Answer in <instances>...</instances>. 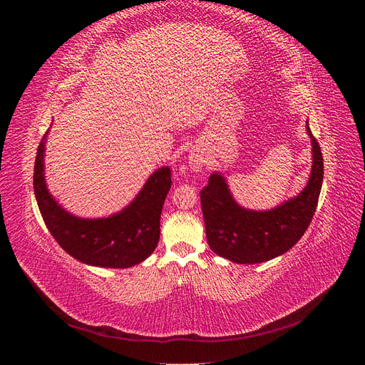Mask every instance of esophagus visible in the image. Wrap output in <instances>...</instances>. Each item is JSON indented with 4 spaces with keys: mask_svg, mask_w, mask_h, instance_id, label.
Listing matches in <instances>:
<instances>
[{
    "mask_svg": "<svg viewBox=\"0 0 365 365\" xmlns=\"http://www.w3.org/2000/svg\"><path fill=\"white\" fill-rule=\"evenodd\" d=\"M189 164H190V169L197 172L200 169H202V165L205 164L204 155L200 150H193L189 157Z\"/></svg>",
    "mask_w": 365,
    "mask_h": 365,
    "instance_id": "1",
    "label": "esophagus"
}]
</instances>
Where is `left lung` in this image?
I'll return each mask as SVG.
<instances>
[{
    "label": "left lung",
    "mask_w": 365,
    "mask_h": 365,
    "mask_svg": "<svg viewBox=\"0 0 365 365\" xmlns=\"http://www.w3.org/2000/svg\"><path fill=\"white\" fill-rule=\"evenodd\" d=\"M312 143V170L303 192L282 205L256 212L240 207L219 172L210 175L201 190V207L210 248L235 263H260L282 256L302 239L314 217L322 192L324 164L319 145Z\"/></svg>",
    "instance_id": "8db88e82"
}]
</instances>
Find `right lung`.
<instances>
[{"mask_svg": "<svg viewBox=\"0 0 365 365\" xmlns=\"http://www.w3.org/2000/svg\"><path fill=\"white\" fill-rule=\"evenodd\" d=\"M42 137L35 161L33 187L43 222L70 256L93 267L129 268L148 259L160 240V217L172 176L169 168L153 172L126 208L108 217L83 219L63 210L50 195L43 176Z\"/></svg>", "mask_w": 365, "mask_h": 365, "instance_id": "right-lung-1", "label": "right lung"}]
</instances>
